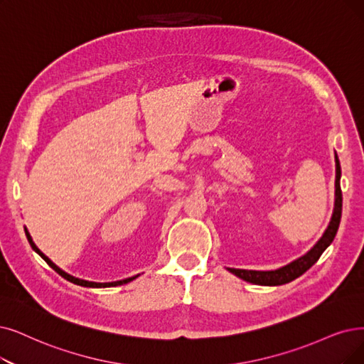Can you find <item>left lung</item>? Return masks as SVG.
Listing matches in <instances>:
<instances>
[{"mask_svg": "<svg viewBox=\"0 0 364 364\" xmlns=\"http://www.w3.org/2000/svg\"><path fill=\"white\" fill-rule=\"evenodd\" d=\"M334 161H336V181H334V209L330 224L327 230L324 231L323 237L319 239L314 248L308 251L303 257L294 259L293 263H289L281 269L276 270H245V269H227L232 274H236L237 278L251 282L255 285H284L294 281L299 276H301L304 272L309 270L318 258L321 257V254L328 248L330 243L333 242L334 236H336L339 224H341V216H342V191H341V164H339V158L338 155H334Z\"/></svg>", "mask_w": 364, "mask_h": 364, "instance_id": "left-lung-1", "label": "left lung"}]
</instances>
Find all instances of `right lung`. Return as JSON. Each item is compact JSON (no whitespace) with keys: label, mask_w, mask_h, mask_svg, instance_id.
Returning <instances> with one entry per match:
<instances>
[{"label":"right lung","mask_w":364,"mask_h":364,"mask_svg":"<svg viewBox=\"0 0 364 364\" xmlns=\"http://www.w3.org/2000/svg\"><path fill=\"white\" fill-rule=\"evenodd\" d=\"M25 235H26V239H28V242H30V245H31V248L46 261V263L58 273V274H61L64 279H67V281H70V282H73V284H76V285H80V287H91V288H107V287H118V285H124V284H128V282H132L133 279H136L139 274H136V276H133V278H127V279H122V281H116V282H90V281H83V279H79V278H75V276H71V274H68V273H65L64 270H61L60 267H58L55 263H52V261L43 254L37 246H36V243L33 242V237H31V235L30 232H28V230L25 228Z\"/></svg>","instance_id":"add662e5"}]
</instances>
